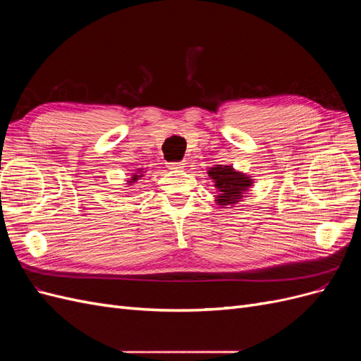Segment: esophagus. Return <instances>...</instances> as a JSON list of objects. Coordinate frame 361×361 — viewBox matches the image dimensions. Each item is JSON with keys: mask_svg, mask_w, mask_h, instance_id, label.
Returning <instances> with one entry per match:
<instances>
[{"mask_svg": "<svg viewBox=\"0 0 361 361\" xmlns=\"http://www.w3.org/2000/svg\"><path fill=\"white\" fill-rule=\"evenodd\" d=\"M185 167V162L183 161H179V162H170L169 164V169L173 170V171H179V170H183Z\"/></svg>", "mask_w": 361, "mask_h": 361, "instance_id": "esophagus-1", "label": "esophagus"}]
</instances>
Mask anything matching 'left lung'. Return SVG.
I'll use <instances>...</instances> for the list:
<instances>
[{"label": "left lung", "mask_w": 361, "mask_h": 361, "mask_svg": "<svg viewBox=\"0 0 361 361\" xmlns=\"http://www.w3.org/2000/svg\"><path fill=\"white\" fill-rule=\"evenodd\" d=\"M207 174L214 179L216 188V203L218 204H235L243 197V194L251 187V180L244 173L235 171L232 166H216L212 167Z\"/></svg>", "instance_id": "8db88e82"}]
</instances>
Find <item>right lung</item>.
Instances as JSON below:
<instances>
[{
    "label": "right lung",
    "instance_id": "add662e5",
    "mask_svg": "<svg viewBox=\"0 0 361 361\" xmlns=\"http://www.w3.org/2000/svg\"><path fill=\"white\" fill-rule=\"evenodd\" d=\"M141 176H143V174H141V169H138V173H134V176L128 180V183H129V185H133V183H134V182H137V180H138V178H141Z\"/></svg>",
    "mask_w": 361,
    "mask_h": 361
}]
</instances>
